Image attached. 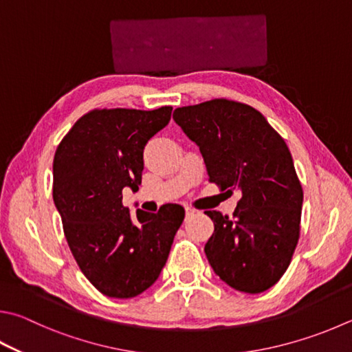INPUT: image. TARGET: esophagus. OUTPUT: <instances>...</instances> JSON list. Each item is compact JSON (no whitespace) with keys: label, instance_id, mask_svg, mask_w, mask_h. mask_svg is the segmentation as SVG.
<instances>
[{"label":"esophagus","instance_id":"34e87169","mask_svg":"<svg viewBox=\"0 0 352 352\" xmlns=\"http://www.w3.org/2000/svg\"><path fill=\"white\" fill-rule=\"evenodd\" d=\"M197 210L194 208H186V217H192Z\"/></svg>","mask_w":352,"mask_h":352}]
</instances>
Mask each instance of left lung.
Here are the masks:
<instances>
[{
  "mask_svg": "<svg viewBox=\"0 0 352 352\" xmlns=\"http://www.w3.org/2000/svg\"><path fill=\"white\" fill-rule=\"evenodd\" d=\"M200 148L209 182L239 189L234 217L206 210L214 234L204 246L214 272L234 289L258 294L286 272L300 237L303 189L285 140L254 107L215 98L174 111Z\"/></svg>",
  "mask_w": 352,
  "mask_h": 352,
  "instance_id": "1",
  "label": "left lung"
}]
</instances>
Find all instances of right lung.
<instances>
[{"mask_svg":"<svg viewBox=\"0 0 352 352\" xmlns=\"http://www.w3.org/2000/svg\"><path fill=\"white\" fill-rule=\"evenodd\" d=\"M170 106L154 111L94 109L76 121L54 157V203L81 272L107 297L132 298L155 283L178 228L180 204L157 214L123 206L137 192L143 151L169 123Z\"/></svg>","mask_w":352,"mask_h":352,"instance_id":"right-lung-1","label":"right lung"}]
</instances>
